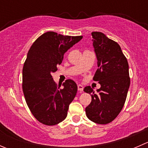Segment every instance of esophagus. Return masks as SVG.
<instances>
[{
	"label": "esophagus",
	"instance_id": "esophagus-1",
	"mask_svg": "<svg viewBox=\"0 0 148 148\" xmlns=\"http://www.w3.org/2000/svg\"><path fill=\"white\" fill-rule=\"evenodd\" d=\"M83 86L82 84H78V90L79 91V92H82L83 91Z\"/></svg>",
	"mask_w": 148,
	"mask_h": 148
}]
</instances>
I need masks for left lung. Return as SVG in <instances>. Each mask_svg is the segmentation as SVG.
<instances>
[{"label":"left lung","instance_id":"1","mask_svg":"<svg viewBox=\"0 0 148 148\" xmlns=\"http://www.w3.org/2000/svg\"><path fill=\"white\" fill-rule=\"evenodd\" d=\"M98 69L93 77L101 87L96 95L88 86L84 89L92 93V102L85 109L92 122L106 125L117 117L123 108L130 84L129 65L120 45L102 32L92 33Z\"/></svg>","mask_w":148,"mask_h":148}]
</instances>
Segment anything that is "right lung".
<instances>
[{"label":"right lung","mask_w":148,"mask_h":148,"mask_svg":"<svg viewBox=\"0 0 148 148\" xmlns=\"http://www.w3.org/2000/svg\"><path fill=\"white\" fill-rule=\"evenodd\" d=\"M82 37L49 31L40 36L28 51L23 67V95L33 115L44 125L52 126L64 120L77 95V85L73 80H66L62 89L51 74L57 71L65 52Z\"/></svg>","instance_id":"add662e5"}]
</instances>
